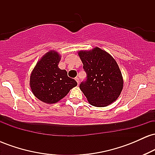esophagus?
<instances>
[{"mask_svg":"<svg viewBox=\"0 0 155 155\" xmlns=\"http://www.w3.org/2000/svg\"><path fill=\"white\" fill-rule=\"evenodd\" d=\"M75 80L76 81V82H77V84H78V85H79V79L78 77H76L75 78Z\"/></svg>","mask_w":155,"mask_h":155,"instance_id":"esophagus-1","label":"esophagus"}]
</instances>
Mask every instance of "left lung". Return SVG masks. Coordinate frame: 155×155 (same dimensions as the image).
I'll use <instances>...</instances> for the list:
<instances>
[{
    "label": "left lung",
    "instance_id": "left-lung-1",
    "mask_svg": "<svg viewBox=\"0 0 155 155\" xmlns=\"http://www.w3.org/2000/svg\"><path fill=\"white\" fill-rule=\"evenodd\" d=\"M87 74L80 90L88 102L96 107H105L114 102L123 88V78L116 60L107 51L95 47L78 52Z\"/></svg>",
    "mask_w": 155,
    "mask_h": 155
}]
</instances>
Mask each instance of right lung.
Segmentation results:
<instances>
[{"instance_id": "right-lung-1", "label": "right lung", "mask_w": 155, "mask_h": 155, "mask_svg": "<svg viewBox=\"0 0 155 155\" xmlns=\"http://www.w3.org/2000/svg\"><path fill=\"white\" fill-rule=\"evenodd\" d=\"M61 56L51 50L37 62L30 77L31 91L38 100L48 104H56L77 85L68 76L65 70L58 67Z\"/></svg>"}]
</instances>
